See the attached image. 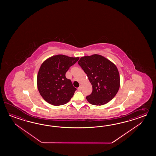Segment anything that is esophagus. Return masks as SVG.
<instances>
[{
  "instance_id": "esophagus-1",
  "label": "esophagus",
  "mask_w": 156,
  "mask_h": 156,
  "mask_svg": "<svg viewBox=\"0 0 156 156\" xmlns=\"http://www.w3.org/2000/svg\"><path fill=\"white\" fill-rule=\"evenodd\" d=\"M77 90H78L79 91H81V86H80V87H79Z\"/></svg>"
}]
</instances>
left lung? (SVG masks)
<instances>
[{"mask_svg": "<svg viewBox=\"0 0 156 156\" xmlns=\"http://www.w3.org/2000/svg\"><path fill=\"white\" fill-rule=\"evenodd\" d=\"M93 87L86 97L92 105H103L116 95L120 87V76L115 65L100 55L81 57L78 61Z\"/></svg>", "mask_w": 156, "mask_h": 156, "instance_id": "8db88e82", "label": "left lung"}]
</instances>
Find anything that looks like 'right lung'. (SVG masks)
I'll return each instance as SVG.
<instances>
[{"mask_svg":"<svg viewBox=\"0 0 156 156\" xmlns=\"http://www.w3.org/2000/svg\"><path fill=\"white\" fill-rule=\"evenodd\" d=\"M79 57L57 55L49 57L41 65L37 77L40 95L55 106L65 104L73 96L76 89L65 74Z\"/></svg>","mask_w":156,"mask_h":156,"instance_id":"1","label":"right lung"}]
</instances>
